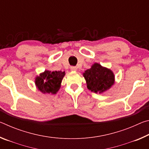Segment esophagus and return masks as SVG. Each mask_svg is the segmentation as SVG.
<instances>
[{
	"mask_svg": "<svg viewBox=\"0 0 149 149\" xmlns=\"http://www.w3.org/2000/svg\"><path fill=\"white\" fill-rule=\"evenodd\" d=\"M77 67L76 66H71L70 67V70H72V71H76L77 70Z\"/></svg>",
	"mask_w": 149,
	"mask_h": 149,
	"instance_id": "34e87169",
	"label": "esophagus"
}]
</instances>
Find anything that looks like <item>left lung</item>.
<instances>
[{
  "mask_svg": "<svg viewBox=\"0 0 149 149\" xmlns=\"http://www.w3.org/2000/svg\"><path fill=\"white\" fill-rule=\"evenodd\" d=\"M83 75L86 80L88 89L95 93H102L114 84V74L112 71L95 63L90 69L85 70Z\"/></svg>",
  "mask_w": 149,
  "mask_h": 149,
  "instance_id": "8db88e82",
  "label": "left lung"
}]
</instances>
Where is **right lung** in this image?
Returning a JSON list of instances; mask_svg holds the SVG:
<instances>
[{"label": "right lung", "mask_w": 149, "mask_h": 149, "mask_svg": "<svg viewBox=\"0 0 149 149\" xmlns=\"http://www.w3.org/2000/svg\"><path fill=\"white\" fill-rule=\"evenodd\" d=\"M65 72L45 70L35 78V85L44 94H56L61 86V82Z\"/></svg>", "instance_id": "1"}]
</instances>
